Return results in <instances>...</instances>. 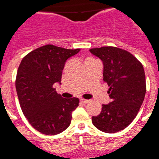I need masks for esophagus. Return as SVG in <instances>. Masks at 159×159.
Masks as SVG:
<instances>
[{"label": "esophagus", "instance_id": "esophagus-1", "mask_svg": "<svg viewBox=\"0 0 159 159\" xmlns=\"http://www.w3.org/2000/svg\"><path fill=\"white\" fill-rule=\"evenodd\" d=\"M80 101L82 102V103H88V102H90V100L88 99H84V98H81L80 99Z\"/></svg>", "mask_w": 159, "mask_h": 159}]
</instances>
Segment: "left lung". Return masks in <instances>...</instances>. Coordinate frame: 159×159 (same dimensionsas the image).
I'll return each mask as SVG.
<instances>
[{
  "instance_id": "obj_1",
  "label": "left lung",
  "mask_w": 159,
  "mask_h": 159,
  "mask_svg": "<svg viewBox=\"0 0 159 159\" xmlns=\"http://www.w3.org/2000/svg\"><path fill=\"white\" fill-rule=\"evenodd\" d=\"M90 52L102 61L103 80L110 87L111 99L102 104L99 115L92 116V123L100 131L117 133L131 124L144 101L146 84L143 65L130 52L115 47Z\"/></svg>"
}]
</instances>
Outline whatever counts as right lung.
Wrapping results in <instances>:
<instances>
[{
    "label": "right lung",
    "mask_w": 159,
    "mask_h": 159,
    "mask_svg": "<svg viewBox=\"0 0 159 159\" xmlns=\"http://www.w3.org/2000/svg\"><path fill=\"white\" fill-rule=\"evenodd\" d=\"M79 52L48 44L30 52L21 61L16 90L24 116L37 131L56 135L70 125L79 99L62 98L53 86L61 84L66 61Z\"/></svg>",
    "instance_id": "right-lung-1"
}]
</instances>
